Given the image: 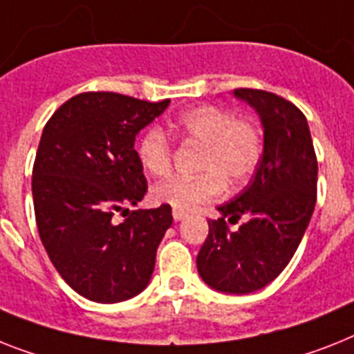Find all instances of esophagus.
<instances>
[{"instance_id": "obj_1", "label": "esophagus", "mask_w": 354, "mask_h": 354, "mask_svg": "<svg viewBox=\"0 0 354 354\" xmlns=\"http://www.w3.org/2000/svg\"><path fill=\"white\" fill-rule=\"evenodd\" d=\"M171 215H174L175 223H179V221H183V218L188 217V213L183 212V209H174V213H171Z\"/></svg>"}]
</instances>
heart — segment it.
<instances>
[{
	"instance_id": "1",
	"label": "heart",
	"mask_w": 354,
	"mask_h": 354,
	"mask_svg": "<svg viewBox=\"0 0 354 354\" xmlns=\"http://www.w3.org/2000/svg\"><path fill=\"white\" fill-rule=\"evenodd\" d=\"M177 130L203 146L198 177H170L156 184L151 198L175 209H194L224 194L226 183L239 188L255 171L262 156V136L255 122L236 119L218 106H198L183 113ZM139 160L153 177L170 171L171 145L160 128H150L139 142Z\"/></svg>"
}]
</instances>
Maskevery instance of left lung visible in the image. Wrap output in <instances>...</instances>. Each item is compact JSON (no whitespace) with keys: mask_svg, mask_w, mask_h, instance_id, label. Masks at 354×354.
Instances as JSON below:
<instances>
[{"mask_svg":"<svg viewBox=\"0 0 354 354\" xmlns=\"http://www.w3.org/2000/svg\"><path fill=\"white\" fill-rule=\"evenodd\" d=\"M233 95L261 119L262 157L244 192L218 206L221 218L208 221L197 270L215 291L248 295L273 282L293 259L317 203L318 165L308 119L295 104L264 90L236 88ZM226 216L247 223L227 232Z\"/></svg>","mask_w":354,"mask_h":354,"instance_id":"8db88e82","label":"left lung"}]
</instances>
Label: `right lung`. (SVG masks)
<instances>
[{"label":"right lung","instance_id":"1","mask_svg":"<svg viewBox=\"0 0 354 354\" xmlns=\"http://www.w3.org/2000/svg\"><path fill=\"white\" fill-rule=\"evenodd\" d=\"M168 104L79 93L43 130L32 171L41 242L66 284L92 302H122L150 284L171 208L136 209L122 223L113 215L145 197L148 184L133 145Z\"/></svg>","mask_w":354,"mask_h":354}]
</instances>
